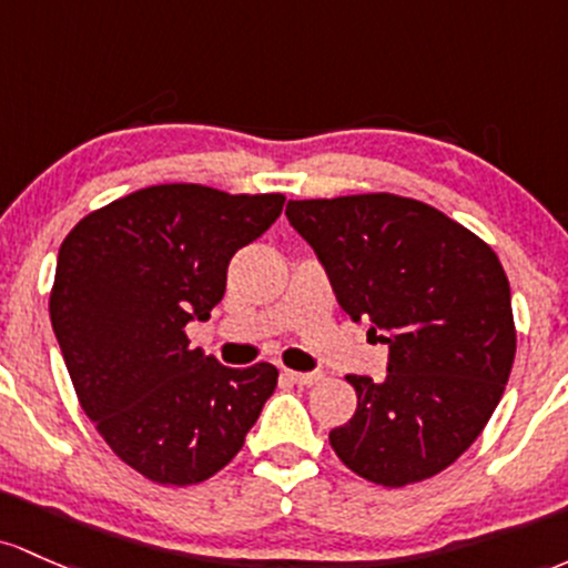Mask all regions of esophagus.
Listing matches in <instances>:
<instances>
[{
    "instance_id": "obj_1",
    "label": "esophagus",
    "mask_w": 568,
    "mask_h": 568,
    "mask_svg": "<svg viewBox=\"0 0 568 568\" xmlns=\"http://www.w3.org/2000/svg\"><path fill=\"white\" fill-rule=\"evenodd\" d=\"M286 378L297 386H314L322 381V373H295V369H286Z\"/></svg>"
}]
</instances>
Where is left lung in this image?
<instances>
[{"label":"left lung","instance_id":"left-lung-1","mask_svg":"<svg viewBox=\"0 0 568 568\" xmlns=\"http://www.w3.org/2000/svg\"><path fill=\"white\" fill-rule=\"evenodd\" d=\"M354 322L388 346L384 381L346 375L352 422L329 445L386 488L435 477L475 443L515 359L509 282L496 252L435 206L392 193L286 203Z\"/></svg>","mask_w":568,"mask_h":568}]
</instances>
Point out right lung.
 Listing matches in <instances>:
<instances>
[{
	"label": "right lung",
	"mask_w": 568,
	"mask_h": 568,
	"mask_svg": "<svg viewBox=\"0 0 568 568\" xmlns=\"http://www.w3.org/2000/svg\"><path fill=\"white\" fill-rule=\"evenodd\" d=\"M282 193L155 184L82 216L63 239L50 322L104 443L161 486H193L244 445L278 369L225 367L187 322L225 295L227 263L276 222Z\"/></svg>",
	"instance_id": "right-lung-1"
}]
</instances>
